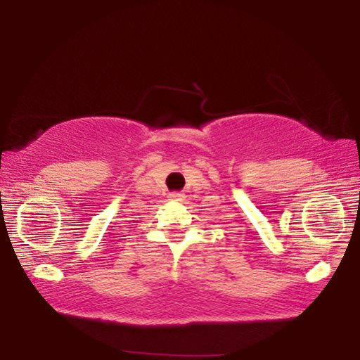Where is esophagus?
Here are the masks:
<instances>
[{
  "label": "esophagus",
  "instance_id": "34e87169",
  "mask_svg": "<svg viewBox=\"0 0 360 360\" xmlns=\"http://www.w3.org/2000/svg\"><path fill=\"white\" fill-rule=\"evenodd\" d=\"M169 198H172V200H181L182 195L181 193H172V195H169Z\"/></svg>",
  "mask_w": 360,
  "mask_h": 360
}]
</instances>
